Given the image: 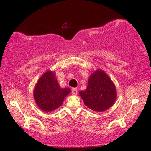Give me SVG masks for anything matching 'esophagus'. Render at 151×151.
<instances>
[{
	"label": "esophagus",
	"instance_id": "1",
	"mask_svg": "<svg viewBox=\"0 0 151 151\" xmlns=\"http://www.w3.org/2000/svg\"><path fill=\"white\" fill-rule=\"evenodd\" d=\"M72 93L73 95H77L78 93V90L77 88H73V89H72Z\"/></svg>",
	"mask_w": 151,
	"mask_h": 151
}]
</instances>
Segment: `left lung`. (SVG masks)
I'll list each match as a JSON object with an SVG mask.
<instances>
[{
    "label": "left lung",
    "instance_id": "1",
    "mask_svg": "<svg viewBox=\"0 0 151 151\" xmlns=\"http://www.w3.org/2000/svg\"><path fill=\"white\" fill-rule=\"evenodd\" d=\"M79 95L86 106L101 112L114 104L117 93L111 79L104 71L98 70L90 76L86 89L81 91Z\"/></svg>",
    "mask_w": 151,
    "mask_h": 151
}]
</instances>
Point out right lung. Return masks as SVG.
<instances>
[{
    "label": "right lung",
    "mask_w": 151,
    "mask_h": 151,
    "mask_svg": "<svg viewBox=\"0 0 151 151\" xmlns=\"http://www.w3.org/2000/svg\"><path fill=\"white\" fill-rule=\"evenodd\" d=\"M70 91L69 88L60 87L55 73L47 71L40 78L35 86L34 99L40 109L50 112L62 104L64 99Z\"/></svg>",
    "instance_id": "1"
}]
</instances>
